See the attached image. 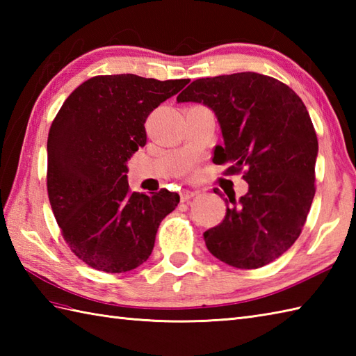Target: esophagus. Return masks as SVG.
Listing matches in <instances>:
<instances>
[{
  "instance_id": "34e87169",
  "label": "esophagus",
  "mask_w": 356,
  "mask_h": 356,
  "mask_svg": "<svg viewBox=\"0 0 356 356\" xmlns=\"http://www.w3.org/2000/svg\"><path fill=\"white\" fill-rule=\"evenodd\" d=\"M195 194H197V193H195V191H190V190H184V191H180V200H182V202L191 200Z\"/></svg>"
}]
</instances>
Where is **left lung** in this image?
Listing matches in <instances>:
<instances>
[{
    "label": "left lung",
    "instance_id": "1",
    "mask_svg": "<svg viewBox=\"0 0 356 356\" xmlns=\"http://www.w3.org/2000/svg\"><path fill=\"white\" fill-rule=\"evenodd\" d=\"M177 102L214 111L223 145L213 162L228 163L226 174L243 171L249 186L203 234L208 251L238 269L274 261L300 237L315 195L318 139L306 105L283 82L254 72L195 79Z\"/></svg>",
    "mask_w": 356,
    "mask_h": 356
}]
</instances>
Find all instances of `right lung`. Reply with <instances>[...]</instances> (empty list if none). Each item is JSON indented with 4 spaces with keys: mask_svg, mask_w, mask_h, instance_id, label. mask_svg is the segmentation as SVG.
<instances>
[{
    "mask_svg": "<svg viewBox=\"0 0 356 356\" xmlns=\"http://www.w3.org/2000/svg\"><path fill=\"white\" fill-rule=\"evenodd\" d=\"M190 79L136 74L95 76L74 90L47 139V191L74 255L93 269L120 274L148 260L159 225L177 193H131L127 162L147 143L145 120Z\"/></svg>",
    "mask_w": 356,
    "mask_h": 356,
    "instance_id": "1",
    "label": "right lung"
}]
</instances>
